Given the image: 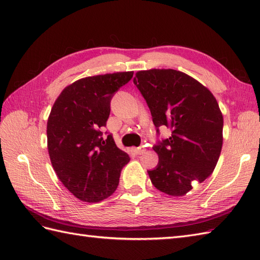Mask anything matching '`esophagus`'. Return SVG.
Returning <instances> with one entry per match:
<instances>
[{
	"mask_svg": "<svg viewBox=\"0 0 260 260\" xmlns=\"http://www.w3.org/2000/svg\"><path fill=\"white\" fill-rule=\"evenodd\" d=\"M145 151H146V148H145L144 145H141V146H139V147L134 148V152H135V154H137V155H141V154L145 153Z\"/></svg>",
	"mask_w": 260,
	"mask_h": 260,
	"instance_id": "1",
	"label": "esophagus"
}]
</instances>
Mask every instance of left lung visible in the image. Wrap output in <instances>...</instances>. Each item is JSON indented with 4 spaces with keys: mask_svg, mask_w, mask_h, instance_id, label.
I'll return each instance as SVG.
<instances>
[{
    "mask_svg": "<svg viewBox=\"0 0 260 260\" xmlns=\"http://www.w3.org/2000/svg\"><path fill=\"white\" fill-rule=\"evenodd\" d=\"M133 81L151 110L157 135L162 126L172 131L153 146L158 163L147 173L157 190L184 196L217 165L223 128L219 105L209 89L178 70L139 71Z\"/></svg>",
    "mask_w": 260,
    "mask_h": 260,
    "instance_id": "1",
    "label": "left lung"
}]
</instances>
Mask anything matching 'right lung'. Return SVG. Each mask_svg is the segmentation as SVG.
I'll return each mask as SVG.
<instances>
[{
    "mask_svg": "<svg viewBox=\"0 0 260 260\" xmlns=\"http://www.w3.org/2000/svg\"><path fill=\"white\" fill-rule=\"evenodd\" d=\"M133 71L87 77L66 87L53 104L47 124L48 151L59 180L86 202L113 194L128 154L116 146L113 135L103 134L110 102Z\"/></svg>",
    "mask_w": 260,
    "mask_h": 260,
    "instance_id": "1",
    "label": "right lung"
}]
</instances>
